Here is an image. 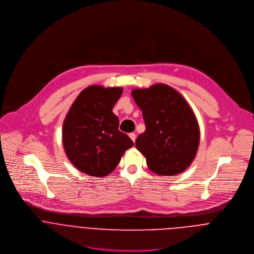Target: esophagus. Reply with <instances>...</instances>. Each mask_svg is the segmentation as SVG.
Returning a JSON list of instances; mask_svg holds the SVG:
<instances>
[{"label": "esophagus", "instance_id": "esophagus-1", "mask_svg": "<svg viewBox=\"0 0 254 254\" xmlns=\"http://www.w3.org/2000/svg\"><path fill=\"white\" fill-rule=\"evenodd\" d=\"M129 137L131 138V140H132L133 142H135V140H136V134H135V133H130V134H129Z\"/></svg>", "mask_w": 254, "mask_h": 254}]
</instances>
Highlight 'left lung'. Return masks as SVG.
<instances>
[{
    "instance_id": "left-lung-1",
    "label": "left lung",
    "mask_w": 254,
    "mask_h": 254,
    "mask_svg": "<svg viewBox=\"0 0 254 254\" xmlns=\"http://www.w3.org/2000/svg\"><path fill=\"white\" fill-rule=\"evenodd\" d=\"M132 96L143 112L145 131L136 147L155 174L173 176L185 171L196 155L199 127L192 109L175 89L155 84L136 89Z\"/></svg>"
}]
</instances>
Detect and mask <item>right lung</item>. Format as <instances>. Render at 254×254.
I'll list each match as a JSON object with an SVG mask.
<instances>
[{
	"instance_id": "right-lung-1",
	"label": "right lung",
	"mask_w": 254,
	"mask_h": 254,
	"mask_svg": "<svg viewBox=\"0 0 254 254\" xmlns=\"http://www.w3.org/2000/svg\"><path fill=\"white\" fill-rule=\"evenodd\" d=\"M122 88L93 85L84 89L68 110L63 127V143L73 165L83 173L105 177L134 145L118 130L119 119L112 109Z\"/></svg>"
}]
</instances>
